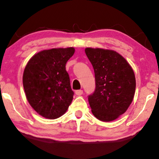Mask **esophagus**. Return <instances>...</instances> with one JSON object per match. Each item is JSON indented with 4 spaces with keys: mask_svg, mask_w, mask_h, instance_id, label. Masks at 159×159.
<instances>
[{
    "mask_svg": "<svg viewBox=\"0 0 159 159\" xmlns=\"http://www.w3.org/2000/svg\"><path fill=\"white\" fill-rule=\"evenodd\" d=\"M75 93H76V95H79V96H80V95H83V90H81V89H80V90H76V91L75 92Z\"/></svg>",
    "mask_w": 159,
    "mask_h": 159,
    "instance_id": "esophagus-1",
    "label": "esophagus"
}]
</instances>
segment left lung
<instances>
[{"label": "left lung", "mask_w": 159, "mask_h": 159, "mask_svg": "<svg viewBox=\"0 0 159 159\" xmlns=\"http://www.w3.org/2000/svg\"><path fill=\"white\" fill-rule=\"evenodd\" d=\"M85 52L95 77V90L88 98L92 112L104 122L116 120L125 113L134 99V70L115 51L86 48Z\"/></svg>", "instance_id": "left-lung-1"}]
</instances>
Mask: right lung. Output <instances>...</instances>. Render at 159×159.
Listing matches in <instances>:
<instances>
[{
  "label": "right lung",
  "mask_w": 159,
  "mask_h": 159,
  "mask_svg": "<svg viewBox=\"0 0 159 159\" xmlns=\"http://www.w3.org/2000/svg\"><path fill=\"white\" fill-rule=\"evenodd\" d=\"M73 47L41 51L25 66L23 84L32 108L48 119H56L66 113L73 100L66 64L73 55Z\"/></svg>",
  "instance_id": "right-lung-1"
}]
</instances>
